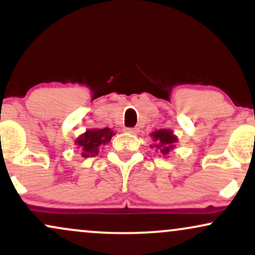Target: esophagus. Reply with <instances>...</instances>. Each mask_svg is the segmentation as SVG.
<instances>
[{"mask_svg":"<svg viewBox=\"0 0 255 255\" xmlns=\"http://www.w3.org/2000/svg\"><path fill=\"white\" fill-rule=\"evenodd\" d=\"M127 133L129 134H133V135H135V134L139 133V128H127Z\"/></svg>","mask_w":255,"mask_h":255,"instance_id":"esophagus-1","label":"esophagus"}]
</instances>
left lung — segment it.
Instances as JSON below:
<instances>
[{
	"label": "left lung",
	"mask_w": 255,
	"mask_h": 255,
	"mask_svg": "<svg viewBox=\"0 0 255 255\" xmlns=\"http://www.w3.org/2000/svg\"><path fill=\"white\" fill-rule=\"evenodd\" d=\"M152 141L154 142L151 145L152 148H156L157 152H159V156L166 158L169 153L174 150L175 144L178 141L177 136L175 135L171 129H159L154 130L150 134Z\"/></svg>",
	"instance_id": "1"
}]
</instances>
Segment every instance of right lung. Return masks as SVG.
<instances>
[{
  "label": "right lung",
  "instance_id": "1",
  "mask_svg": "<svg viewBox=\"0 0 255 255\" xmlns=\"http://www.w3.org/2000/svg\"><path fill=\"white\" fill-rule=\"evenodd\" d=\"M115 135L110 128H91L81 134L75 140L77 148L80 150V156L83 158L95 157L99 152V147L107 145L111 137Z\"/></svg>",
  "mask_w": 255,
  "mask_h": 255
}]
</instances>
